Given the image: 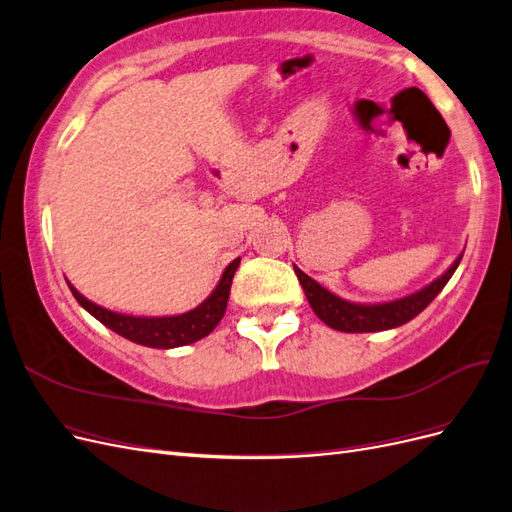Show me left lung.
I'll return each mask as SVG.
<instances>
[{"instance_id":"1","label":"left lung","mask_w":512,"mask_h":512,"mask_svg":"<svg viewBox=\"0 0 512 512\" xmlns=\"http://www.w3.org/2000/svg\"><path fill=\"white\" fill-rule=\"evenodd\" d=\"M461 256L463 254H459L453 265L448 267L440 277H436L429 286L416 290L414 294H408L404 299L389 301V303H369V305L352 303L337 297V294L329 292L327 288H322L299 267H294V273L299 277V284L303 286L309 305H312L316 316L327 324V327L335 331H344V333H374V331L401 327V324H406L421 314L423 309L438 297L440 290L446 286V282L451 280L455 269L459 267Z\"/></svg>"}]
</instances>
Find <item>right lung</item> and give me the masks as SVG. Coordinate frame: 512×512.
<instances>
[{
    "mask_svg": "<svg viewBox=\"0 0 512 512\" xmlns=\"http://www.w3.org/2000/svg\"><path fill=\"white\" fill-rule=\"evenodd\" d=\"M241 258H235L226 267L222 273V280L218 286L213 288L209 297L200 303L198 307L190 309V312L179 314V316H130V314H117L111 312L94 301H89L87 297L76 290L70 282V292L74 294V299L79 301V305L87 312L100 320L104 327L115 331L117 335L130 339L134 344L149 346V348H179V346H188L198 342V339L207 337L218 322L224 318L228 297H230V286H232V277H235V271L239 267Z\"/></svg>",
    "mask_w": 512,
    "mask_h": 512,
    "instance_id": "add662e5",
    "label": "right lung"
}]
</instances>
